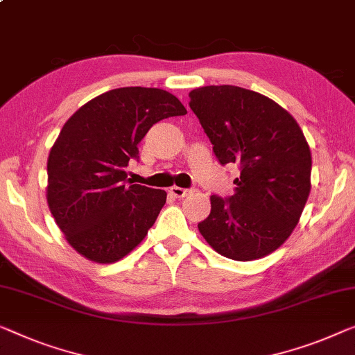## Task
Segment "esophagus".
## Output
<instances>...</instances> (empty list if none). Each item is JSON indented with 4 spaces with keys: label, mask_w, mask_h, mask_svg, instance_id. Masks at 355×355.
I'll use <instances>...</instances> for the list:
<instances>
[{
    "label": "esophagus",
    "mask_w": 355,
    "mask_h": 355,
    "mask_svg": "<svg viewBox=\"0 0 355 355\" xmlns=\"http://www.w3.org/2000/svg\"><path fill=\"white\" fill-rule=\"evenodd\" d=\"M168 193H171L173 198L182 199V198H184V196H188L189 193H191V189H184V188H180V187H172L171 189H168Z\"/></svg>",
    "instance_id": "1"
}]
</instances>
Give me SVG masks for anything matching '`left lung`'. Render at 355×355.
I'll list each match as a JSON object with an SVG mask.
<instances>
[{"label":"left lung","mask_w":355,"mask_h":355,"mask_svg":"<svg viewBox=\"0 0 355 355\" xmlns=\"http://www.w3.org/2000/svg\"><path fill=\"white\" fill-rule=\"evenodd\" d=\"M189 107L220 164L241 168L231 198L210 196L199 232L231 260L269 255L292 234L311 193L313 157L303 130L274 100L237 86L194 89Z\"/></svg>","instance_id":"left-lung-1"}]
</instances>
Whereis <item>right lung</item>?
I'll use <instances>...</instances> for the list:
<instances>
[{
  "instance_id": "right-lung-1",
  "label": "right lung",
  "mask_w": 355,
  "mask_h": 355,
  "mask_svg": "<svg viewBox=\"0 0 355 355\" xmlns=\"http://www.w3.org/2000/svg\"><path fill=\"white\" fill-rule=\"evenodd\" d=\"M187 108L156 87H119L83 105L47 157V205L79 255L108 264L134 250L155 225L164 189L127 184L125 167L153 124Z\"/></svg>"
}]
</instances>
